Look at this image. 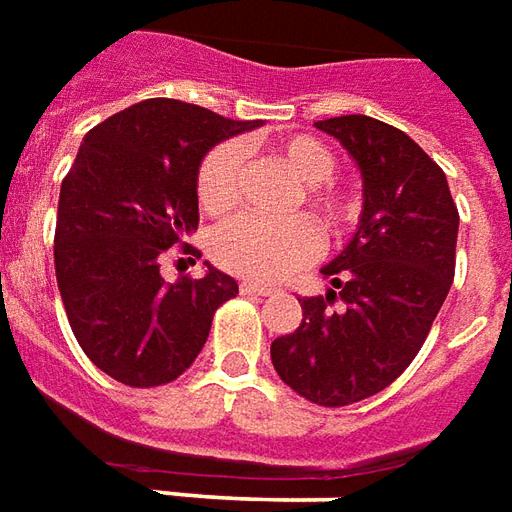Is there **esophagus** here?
Here are the masks:
<instances>
[{
  "label": "esophagus",
  "instance_id": "34e87169",
  "mask_svg": "<svg viewBox=\"0 0 512 512\" xmlns=\"http://www.w3.org/2000/svg\"><path fill=\"white\" fill-rule=\"evenodd\" d=\"M239 292L242 295H270L273 292V286H267V284H259V281H242L239 284Z\"/></svg>",
  "mask_w": 512,
  "mask_h": 512
}]
</instances>
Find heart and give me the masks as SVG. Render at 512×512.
<instances>
[{"mask_svg":"<svg viewBox=\"0 0 512 512\" xmlns=\"http://www.w3.org/2000/svg\"><path fill=\"white\" fill-rule=\"evenodd\" d=\"M275 159L295 176L306 190L303 198L311 212L320 217L325 231L336 234L353 217V201L325 181L333 176L336 159L320 140L308 134H295L278 140L273 146ZM239 176H242V146L220 143L198 168V204L209 215H226L239 198ZM320 250V234L306 217L289 220H264V217L242 215L228 220L212 237V259L223 270L248 278V281H275L300 264L311 262Z\"/></svg>","mask_w":512,"mask_h":512,"instance_id":"b5f03b06","label":"heart"}]
</instances>
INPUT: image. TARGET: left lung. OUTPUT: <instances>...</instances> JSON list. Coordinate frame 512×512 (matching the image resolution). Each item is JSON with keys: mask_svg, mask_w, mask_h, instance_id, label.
Returning <instances> with one entry per match:
<instances>
[{"mask_svg": "<svg viewBox=\"0 0 512 512\" xmlns=\"http://www.w3.org/2000/svg\"><path fill=\"white\" fill-rule=\"evenodd\" d=\"M361 170L353 239L303 297V322L270 344L275 372L300 397L339 408L400 378L422 350L455 278L458 206L444 170L389 123L339 115L314 123Z\"/></svg>", "mask_w": 512, "mask_h": 512, "instance_id": "8db88e82", "label": "left lung"}]
</instances>
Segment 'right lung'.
Segmentation results:
<instances>
[{
	"mask_svg": "<svg viewBox=\"0 0 512 512\" xmlns=\"http://www.w3.org/2000/svg\"><path fill=\"white\" fill-rule=\"evenodd\" d=\"M259 126L146 99L85 134L60 187L54 270L76 342L110 378L134 389L176 380L217 306L239 292L209 262L204 278L165 284L159 259L198 228L195 181L209 148Z\"/></svg>",
	"mask_w": 512,
	"mask_h": 512,
	"instance_id": "obj_1",
	"label": "right lung"
}]
</instances>
